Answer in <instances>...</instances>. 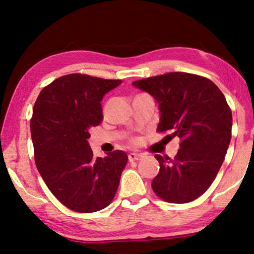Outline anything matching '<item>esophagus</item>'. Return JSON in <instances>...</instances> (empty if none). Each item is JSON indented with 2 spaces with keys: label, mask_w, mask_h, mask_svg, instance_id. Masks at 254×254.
<instances>
[{
  "label": "esophagus",
  "mask_w": 254,
  "mask_h": 254,
  "mask_svg": "<svg viewBox=\"0 0 254 254\" xmlns=\"http://www.w3.org/2000/svg\"><path fill=\"white\" fill-rule=\"evenodd\" d=\"M128 161L130 162H134V161H139L142 158L141 154H137V153H130L128 154Z\"/></svg>",
  "instance_id": "1"
}]
</instances>
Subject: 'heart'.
Instances as JSON below:
<instances>
[{
    "label": "heart",
    "instance_id": "b5f03b06",
    "mask_svg": "<svg viewBox=\"0 0 254 254\" xmlns=\"http://www.w3.org/2000/svg\"><path fill=\"white\" fill-rule=\"evenodd\" d=\"M130 142L131 143H133V145H134V143H137V139H134V138H132L131 140H130Z\"/></svg>",
    "mask_w": 254,
    "mask_h": 254
}]
</instances>
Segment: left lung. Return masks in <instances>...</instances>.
Here are the masks:
<instances>
[{"label": "left lung", "mask_w": 254, "mask_h": 254, "mask_svg": "<svg viewBox=\"0 0 254 254\" xmlns=\"http://www.w3.org/2000/svg\"><path fill=\"white\" fill-rule=\"evenodd\" d=\"M158 103L157 132L180 139L175 158L155 155L160 172L151 181L158 197L188 203L203 195L224 163L233 117L220 89L209 78L175 71L132 82Z\"/></svg>", "instance_id": "obj_1"}]
</instances>
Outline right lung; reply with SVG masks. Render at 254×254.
<instances>
[{
  "label": "right lung",
  "mask_w": 254,
  "mask_h": 254,
  "mask_svg": "<svg viewBox=\"0 0 254 254\" xmlns=\"http://www.w3.org/2000/svg\"><path fill=\"white\" fill-rule=\"evenodd\" d=\"M121 79L68 74L41 91L30 134L36 168L60 203L79 213L105 209L119 188L127 155L115 150L93 157L89 131L103 121L100 101Z\"/></svg>",
  "instance_id": "add662e5"
}]
</instances>
